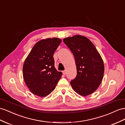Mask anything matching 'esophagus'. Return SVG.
I'll return each instance as SVG.
<instances>
[{"instance_id":"34e87169","label":"esophagus","mask_w":125,"mask_h":125,"mask_svg":"<svg viewBox=\"0 0 125 125\" xmlns=\"http://www.w3.org/2000/svg\"><path fill=\"white\" fill-rule=\"evenodd\" d=\"M66 73V71H63V74L64 75H65Z\"/></svg>"}]
</instances>
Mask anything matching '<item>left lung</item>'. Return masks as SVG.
Listing matches in <instances>:
<instances>
[{"label": "left lung", "instance_id": "obj_1", "mask_svg": "<svg viewBox=\"0 0 125 125\" xmlns=\"http://www.w3.org/2000/svg\"><path fill=\"white\" fill-rule=\"evenodd\" d=\"M75 58L76 78L70 82L74 90L82 96L97 90L104 77V67L100 54L88 38L76 35L63 39Z\"/></svg>", "mask_w": 125, "mask_h": 125}]
</instances>
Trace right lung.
Segmentation results:
<instances>
[{"label":"right lung","mask_w":125,"mask_h":125,"mask_svg":"<svg viewBox=\"0 0 125 125\" xmlns=\"http://www.w3.org/2000/svg\"><path fill=\"white\" fill-rule=\"evenodd\" d=\"M60 38L41 40L34 45L25 59L23 75L29 90L35 95L44 97L55 89L62 75L54 66L53 54L61 43Z\"/></svg>","instance_id":"right-lung-1"}]
</instances>
